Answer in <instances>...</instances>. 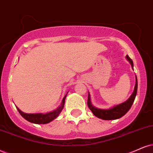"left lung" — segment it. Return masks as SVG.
<instances>
[{"label":"left lung","mask_w":153,"mask_h":153,"mask_svg":"<svg viewBox=\"0 0 153 153\" xmlns=\"http://www.w3.org/2000/svg\"><path fill=\"white\" fill-rule=\"evenodd\" d=\"M126 59L128 60L131 64L132 68L133 69V62L132 61V59L129 57L128 55H126ZM137 76H135V85L134 87V90H133V94H131V96L127 101H126L125 102L120 103L118 105H114L112 108H110L108 109H102V108H99L95 107L94 105H92L91 101V97H90L89 92H88V101H87V105L88 107L89 108L90 110L92 111L93 114L95 116H97V118H101L103 120H116L118 119V118H121L125 115L128 111H129V109L131 108V107L133 105V102H134V100L135 99L137 94Z\"/></svg>","instance_id":"1"}]
</instances>
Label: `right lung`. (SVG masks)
Returning a JSON list of instances; mask_svg holds the SVG:
<instances>
[{
  "mask_svg": "<svg viewBox=\"0 0 153 153\" xmlns=\"http://www.w3.org/2000/svg\"><path fill=\"white\" fill-rule=\"evenodd\" d=\"M67 95V93L66 94L65 97L63 98L61 104H60V105L58 108H56L55 110L50 111V112L46 113V114H42V113H37V114H26V113L22 112L21 110H20L16 105V106L17 109H18V112L20 113V114L25 119L27 120V121L35 124H47L55 119L56 117L59 116L60 113H61L64 106H65V99Z\"/></svg>",
  "mask_w": 153,
  "mask_h": 153,
  "instance_id": "obj_1",
  "label": "right lung"
}]
</instances>
